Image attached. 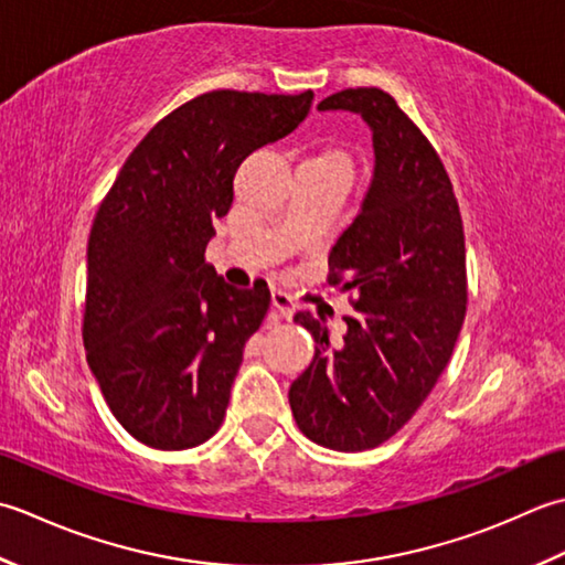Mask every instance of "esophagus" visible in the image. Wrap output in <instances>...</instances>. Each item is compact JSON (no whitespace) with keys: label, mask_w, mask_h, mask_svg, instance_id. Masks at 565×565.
<instances>
[{"label":"esophagus","mask_w":565,"mask_h":565,"mask_svg":"<svg viewBox=\"0 0 565 565\" xmlns=\"http://www.w3.org/2000/svg\"><path fill=\"white\" fill-rule=\"evenodd\" d=\"M270 297H273V309H275V312H278L285 319H292V315H295V299L287 295V292H282V290H273Z\"/></svg>","instance_id":"esophagus-1"}]
</instances>
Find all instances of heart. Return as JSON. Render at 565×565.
I'll return each mask as SVG.
<instances>
[{
	"instance_id": "heart-1",
	"label": "heart",
	"mask_w": 565,
	"mask_h": 565,
	"mask_svg": "<svg viewBox=\"0 0 565 565\" xmlns=\"http://www.w3.org/2000/svg\"><path fill=\"white\" fill-rule=\"evenodd\" d=\"M321 158H331V160H343V156L341 153H337V151H327L324 156H321Z\"/></svg>"
}]
</instances>
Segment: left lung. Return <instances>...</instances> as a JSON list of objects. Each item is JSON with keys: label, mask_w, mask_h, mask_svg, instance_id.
Wrapping results in <instances>:
<instances>
[{"label": "left lung", "mask_w": 565, "mask_h": 565, "mask_svg": "<svg viewBox=\"0 0 565 565\" xmlns=\"http://www.w3.org/2000/svg\"><path fill=\"white\" fill-rule=\"evenodd\" d=\"M319 111H353L373 134V178L329 253V285L355 295L341 347L309 312L315 361L290 385V407L315 444L365 451L405 427L451 359L466 317V241L454 185L387 92L341 89Z\"/></svg>", "instance_id": "left-lung-1"}]
</instances>
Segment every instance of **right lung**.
Returning a JSON list of instances; mask_svg holds the SVG:
<instances>
[{
	"mask_svg": "<svg viewBox=\"0 0 565 565\" xmlns=\"http://www.w3.org/2000/svg\"><path fill=\"white\" fill-rule=\"evenodd\" d=\"M315 92L216 89L160 119L126 158L87 244L83 339L114 417L160 451L204 444L224 422L246 341L270 290L228 285L204 250L234 175L305 121Z\"/></svg>",
	"mask_w": 565,
	"mask_h": 565,
	"instance_id": "add662e5",
	"label": "right lung"
}]
</instances>
